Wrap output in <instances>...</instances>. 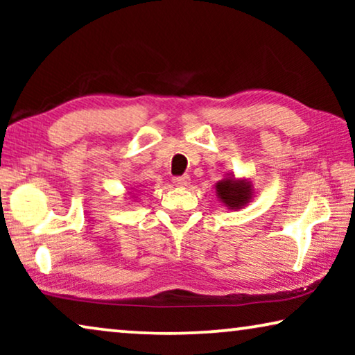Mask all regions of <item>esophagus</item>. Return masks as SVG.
<instances>
[{"label": "esophagus", "mask_w": 355, "mask_h": 355, "mask_svg": "<svg viewBox=\"0 0 355 355\" xmlns=\"http://www.w3.org/2000/svg\"><path fill=\"white\" fill-rule=\"evenodd\" d=\"M189 181H191V178H189L187 174H184V176H174V178H173V184H174V186H181V187H184V186H187Z\"/></svg>", "instance_id": "obj_1"}]
</instances>
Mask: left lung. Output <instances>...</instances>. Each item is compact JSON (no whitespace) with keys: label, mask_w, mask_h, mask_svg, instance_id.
Segmentation results:
<instances>
[{"label":"left lung","mask_w":355,"mask_h":355,"mask_svg":"<svg viewBox=\"0 0 355 355\" xmlns=\"http://www.w3.org/2000/svg\"><path fill=\"white\" fill-rule=\"evenodd\" d=\"M218 196L227 207L239 208L250 198V184L237 182L236 179H223L216 184Z\"/></svg>","instance_id":"1"}]
</instances>
